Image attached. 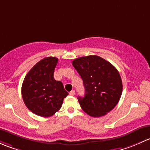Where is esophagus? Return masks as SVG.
Listing matches in <instances>:
<instances>
[{"instance_id": "1", "label": "esophagus", "mask_w": 150, "mask_h": 150, "mask_svg": "<svg viewBox=\"0 0 150 150\" xmlns=\"http://www.w3.org/2000/svg\"><path fill=\"white\" fill-rule=\"evenodd\" d=\"M69 94H70V95H72V96L75 95V90H72V91H71L70 92H69Z\"/></svg>"}]
</instances>
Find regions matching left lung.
Here are the masks:
<instances>
[{
	"mask_svg": "<svg viewBox=\"0 0 150 150\" xmlns=\"http://www.w3.org/2000/svg\"><path fill=\"white\" fill-rule=\"evenodd\" d=\"M72 63L85 87L84 97H78L81 108L93 117L106 115L117 105L122 92L118 70L110 62L94 55L78 58Z\"/></svg>",
	"mask_w": 150,
	"mask_h": 150,
	"instance_id": "left-lung-1",
	"label": "left lung"
}]
</instances>
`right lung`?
Listing matches in <instances>:
<instances>
[{
    "mask_svg": "<svg viewBox=\"0 0 150 150\" xmlns=\"http://www.w3.org/2000/svg\"><path fill=\"white\" fill-rule=\"evenodd\" d=\"M58 63L56 57H47L28 72L22 85V97L26 107L43 117L53 116L61 108L68 92L53 77Z\"/></svg>",
    "mask_w": 150,
    "mask_h": 150,
    "instance_id": "1",
    "label": "right lung"
}]
</instances>
